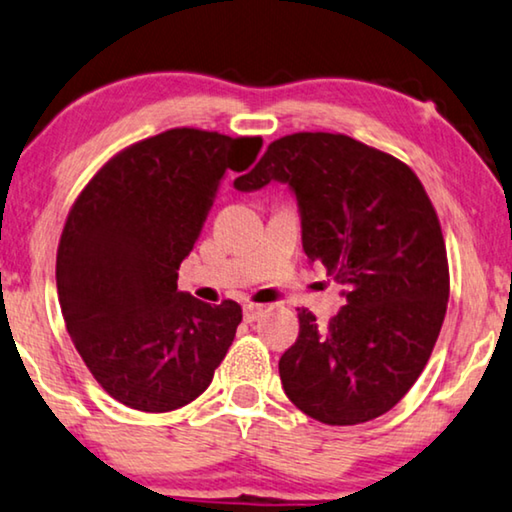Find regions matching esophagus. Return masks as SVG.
<instances>
[{"label": "esophagus", "instance_id": "esophagus-1", "mask_svg": "<svg viewBox=\"0 0 512 512\" xmlns=\"http://www.w3.org/2000/svg\"><path fill=\"white\" fill-rule=\"evenodd\" d=\"M262 315H264L262 305H255V303H246V305H243V322H246V324L257 322V319L262 317Z\"/></svg>", "mask_w": 512, "mask_h": 512}]
</instances>
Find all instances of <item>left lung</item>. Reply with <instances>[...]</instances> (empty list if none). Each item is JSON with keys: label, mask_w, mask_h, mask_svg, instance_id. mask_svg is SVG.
Segmentation results:
<instances>
[{"label": "left lung", "mask_w": 512, "mask_h": 512, "mask_svg": "<svg viewBox=\"0 0 512 512\" xmlns=\"http://www.w3.org/2000/svg\"><path fill=\"white\" fill-rule=\"evenodd\" d=\"M271 181L292 190L305 255L333 273L347 301L329 324L299 312V338L278 363L282 388L319 423L372 421L414 386L444 324L437 213L407 165L340 133L280 137L234 188Z\"/></svg>", "instance_id": "1"}]
</instances>
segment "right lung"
Masks as SVG:
<instances>
[{"mask_svg": "<svg viewBox=\"0 0 512 512\" xmlns=\"http://www.w3.org/2000/svg\"><path fill=\"white\" fill-rule=\"evenodd\" d=\"M262 137L172 128L114 156L75 200L57 250L66 329L94 379L131 409L163 414L207 391L241 305L179 292L227 170L243 172Z\"/></svg>", "mask_w": 512, "mask_h": 512, "instance_id": "right-lung-1", "label": "right lung"}]
</instances>
